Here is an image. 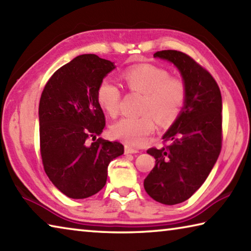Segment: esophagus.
<instances>
[{"mask_svg":"<svg viewBox=\"0 0 251 251\" xmlns=\"http://www.w3.org/2000/svg\"><path fill=\"white\" fill-rule=\"evenodd\" d=\"M136 152H139L137 148L131 147L129 145H125V154H136Z\"/></svg>","mask_w":251,"mask_h":251,"instance_id":"obj_1","label":"esophagus"}]
</instances>
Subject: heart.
<instances>
[{"label":"heart","mask_w":251,"mask_h":251,"mask_svg":"<svg viewBox=\"0 0 251 251\" xmlns=\"http://www.w3.org/2000/svg\"><path fill=\"white\" fill-rule=\"evenodd\" d=\"M122 77L130 92L143 94L141 112L144 114L121 118L110 127V133L127 144L139 146L154 133L156 120L161 126H169L179 117L186 100V84L181 78L171 76L167 70L151 64L127 69ZM96 99L109 116L118 115L122 91L113 80H101Z\"/></svg>","instance_id":"1"}]
</instances>
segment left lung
<instances>
[{"instance_id": "8db88e82", "label": "left lung", "mask_w": 251, "mask_h": 251, "mask_svg": "<svg viewBox=\"0 0 251 251\" xmlns=\"http://www.w3.org/2000/svg\"><path fill=\"white\" fill-rule=\"evenodd\" d=\"M154 57L167 59L179 70L187 95L179 117L163 136L169 145L147 151L156 165L144 188L154 201L176 205L201 188L217 161L223 144L222 94L209 72L189 55L165 50Z\"/></svg>"}]
</instances>
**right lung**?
Segmentation results:
<instances>
[{"label": "right lung", "instance_id": "1", "mask_svg": "<svg viewBox=\"0 0 251 251\" xmlns=\"http://www.w3.org/2000/svg\"><path fill=\"white\" fill-rule=\"evenodd\" d=\"M114 69L112 62L95 54L79 55L59 67L42 92V163L53 185L70 198L99 193L106 184L108 164L124 154L120 142L96 138L106 124L97 86Z\"/></svg>", "mask_w": 251, "mask_h": 251}]
</instances>
